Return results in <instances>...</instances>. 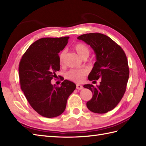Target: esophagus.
<instances>
[{
  "instance_id": "1",
  "label": "esophagus",
  "mask_w": 146,
  "mask_h": 146,
  "mask_svg": "<svg viewBox=\"0 0 146 146\" xmlns=\"http://www.w3.org/2000/svg\"><path fill=\"white\" fill-rule=\"evenodd\" d=\"M83 88V87L82 85H80V84H76V89H78V90H82Z\"/></svg>"
}]
</instances>
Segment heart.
Wrapping results in <instances>:
<instances>
[{"label":"heart","mask_w":146,"mask_h":146,"mask_svg":"<svg viewBox=\"0 0 146 146\" xmlns=\"http://www.w3.org/2000/svg\"><path fill=\"white\" fill-rule=\"evenodd\" d=\"M76 53L82 58H87L90 53V49L85 44L78 42L74 45L73 47ZM65 57V51H62L59 55V63L61 65L63 64ZM88 71L85 69H72L68 71L65 77L70 81L76 83H80L83 81L85 76L87 75Z\"/></svg>","instance_id":"heart-1"}]
</instances>
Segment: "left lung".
<instances>
[{"mask_svg":"<svg viewBox=\"0 0 146 146\" xmlns=\"http://www.w3.org/2000/svg\"><path fill=\"white\" fill-rule=\"evenodd\" d=\"M77 38L90 45L96 54L97 61L88 80H102L98 86H83L93 94L86 107L92 112L107 113L117 106L126 90L129 68L125 53L119 44L103 34H85Z\"/></svg>","mask_w":146,"mask_h":146,"instance_id":"1","label":"left lung"}]
</instances>
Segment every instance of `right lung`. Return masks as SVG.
<instances>
[{"mask_svg":"<svg viewBox=\"0 0 146 146\" xmlns=\"http://www.w3.org/2000/svg\"><path fill=\"white\" fill-rule=\"evenodd\" d=\"M68 39L66 36L37 40L27 49L19 64L21 90L33 109L44 117L60 115L76 88L75 83L69 80H64L61 86L51 83L60 68L58 53L66 46Z\"/></svg>","mask_w":146,"mask_h":146,"instance_id":"obj_1","label":"right lung"}]
</instances>
